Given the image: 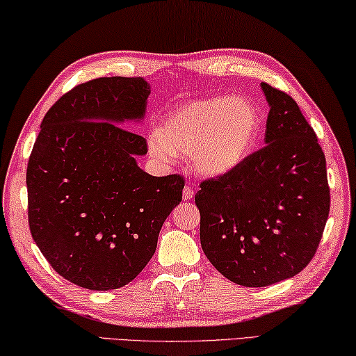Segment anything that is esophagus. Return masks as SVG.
<instances>
[{
    "label": "esophagus",
    "instance_id": "obj_1",
    "mask_svg": "<svg viewBox=\"0 0 356 356\" xmlns=\"http://www.w3.org/2000/svg\"><path fill=\"white\" fill-rule=\"evenodd\" d=\"M193 195H195L193 188H191L190 185H185V187H184V200L188 201V200L193 198Z\"/></svg>",
    "mask_w": 356,
    "mask_h": 356
}]
</instances>
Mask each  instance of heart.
<instances>
[{"label": "heart", "instance_id": "heart-1", "mask_svg": "<svg viewBox=\"0 0 356 356\" xmlns=\"http://www.w3.org/2000/svg\"><path fill=\"white\" fill-rule=\"evenodd\" d=\"M261 115L250 101L207 97L190 101L163 118L150 138V152L168 161L191 155L196 172L225 176L245 161L255 147Z\"/></svg>", "mask_w": 356, "mask_h": 356}]
</instances>
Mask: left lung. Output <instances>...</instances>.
Masks as SVG:
<instances>
[{"instance_id":"left-lung-1","label":"left lung","mask_w":356,"mask_h":356,"mask_svg":"<svg viewBox=\"0 0 356 356\" xmlns=\"http://www.w3.org/2000/svg\"><path fill=\"white\" fill-rule=\"evenodd\" d=\"M269 103L263 149L225 176L200 184V239L220 274L266 286L307 266L330 213L326 160L289 93L263 82Z\"/></svg>"}]
</instances>
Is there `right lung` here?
<instances>
[{
	"instance_id": "add662e5",
	"label": "right lung",
	"mask_w": 356,
	"mask_h": 356,
	"mask_svg": "<svg viewBox=\"0 0 356 356\" xmlns=\"http://www.w3.org/2000/svg\"><path fill=\"white\" fill-rule=\"evenodd\" d=\"M143 77H99L47 111L26 168L28 223L61 277L82 289L127 285L145 268L160 229L182 201L179 174L138 166L147 140L120 127L144 117Z\"/></svg>"
}]
</instances>
